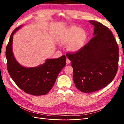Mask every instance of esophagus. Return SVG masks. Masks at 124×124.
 <instances>
[{
  "label": "esophagus",
  "mask_w": 124,
  "mask_h": 124,
  "mask_svg": "<svg viewBox=\"0 0 124 124\" xmlns=\"http://www.w3.org/2000/svg\"><path fill=\"white\" fill-rule=\"evenodd\" d=\"M70 62H71V61H70V60L68 58H67L66 59V62H67V64H69V63H70Z\"/></svg>",
  "instance_id": "esophagus-1"
}]
</instances>
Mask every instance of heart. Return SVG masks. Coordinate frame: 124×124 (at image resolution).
<instances>
[{"mask_svg": "<svg viewBox=\"0 0 124 124\" xmlns=\"http://www.w3.org/2000/svg\"><path fill=\"white\" fill-rule=\"evenodd\" d=\"M87 34L84 30L76 26H70L63 29L58 33L59 43L68 44V49L71 52H78L83 48L87 42Z\"/></svg>", "mask_w": 124, "mask_h": 124, "instance_id": "1", "label": "heart"}]
</instances>
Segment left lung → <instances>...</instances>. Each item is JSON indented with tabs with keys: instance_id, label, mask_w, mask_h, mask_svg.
<instances>
[{
	"instance_id": "1",
	"label": "left lung",
	"mask_w": 124,
	"mask_h": 124,
	"mask_svg": "<svg viewBox=\"0 0 124 124\" xmlns=\"http://www.w3.org/2000/svg\"><path fill=\"white\" fill-rule=\"evenodd\" d=\"M93 38L76 53L66 54L73 69L76 87L83 93H93L113 81L118 66V46L106 26L95 21Z\"/></svg>"
}]
</instances>
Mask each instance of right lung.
Masks as SVG:
<instances>
[{
    "instance_id": "add662e5",
    "label": "right lung",
    "mask_w": 124,
    "mask_h": 124,
    "mask_svg": "<svg viewBox=\"0 0 124 124\" xmlns=\"http://www.w3.org/2000/svg\"><path fill=\"white\" fill-rule=\"evenodd\" d=\"M23 26L17 27L10 36L6 51L7 69L12 80L24 92L34 96L46 95L53 87L58 74L66 66V56L47 59L43 64L35 67L27 68L20 65L13 55L12 43L13 35Z\"/></svg>"
}]
</instances>
